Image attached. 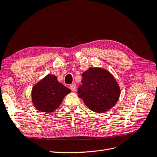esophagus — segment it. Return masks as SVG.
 Segmentation results:
<instances>
[{
  "mask_svg": "<svg viewBox=\"0 0 157 157\" xmlns=\"http://www.w3.org/2000/svg\"><path fill=\"white\" fill-rule=\"evenodd\" d=\"M70 89L72 90V91H75V89H76V84H70L69 86Z\"/></svg>",
  "mask_w": 157,
  "mask_h": 157,
  "instance_id": "obj_1",
  "label": "esophagus"
}]
</instances>
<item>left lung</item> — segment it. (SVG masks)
<instances>
[{
	"mask_svg": "<svg viewBox=\"0 0 157 157\" xmlns=\"http://www.w3.org/2000/svg\"><path fill=\"white\" fill-rule=\"evenodd\" d=\"M82 76V85L78 88V94L89 109L102 113L115 105L120 96L121 89L108 71L90 67Z\"/></svg>",
	"mask_w": 157,
	"mask_h": 157,
	"instance_id": "left-lung-1",
	"label": "left lung"
}]
</instances>
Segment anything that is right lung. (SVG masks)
<instances>
[{"mask_svg":"<svg viewBox=\"0 0 157 157\" xmlns=\"http://www.w3.org/2000/svg\"><path fill=\"white\" fill-rule=\"evenodd\" d=\"M70 92L69 88L58 81L55 75L48 74L33 86L32 101L37 110L52 113L59 106L64 97Z\"/></svg>","mask_w":157,"mask_h":157,"instance_id":"add662e5","label":"right lung"}]
</instances>
